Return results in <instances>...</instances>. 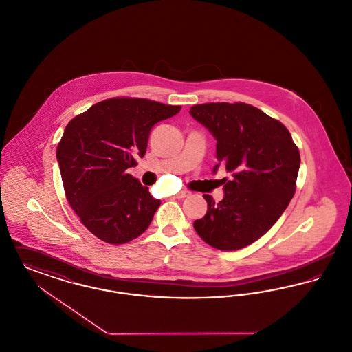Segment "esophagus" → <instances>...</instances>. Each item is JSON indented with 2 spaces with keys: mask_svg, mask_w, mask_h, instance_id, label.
Here are the masks:
<instances>
[{
  "mask_svg": "<svg viewBox=\"0 0 352 352\" xmlns=\"http://www.w3.org/2000/svg\"><path fill=\"white\" fill-rule=\"evenodd\" d=\"M190 195H191V192H190V191L182 190V191H179V192L177 194V198H187V197H190Z\"/></svg>",
  "mask_w": 352,
  "mask_h": 352,
  "instance_id": "esophagus-1",
  "label": "esophagus"
}]
</instances>
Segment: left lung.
<instances>
[{"mask_svg": "<svg viewBox=\"0 0 352 352\" xmlns=\"http://www.w3.org/2000/svg\"><path fill=\"white\" fill-rule=\"evenodd\" d=\"M190 115L217 140L226 197L215 203L203 195L207 214L194 221L201 239L220 251L241 250L264 234L284 214L296 192L301 157L289 131L245 102L192 105Z\"/></svg>", "mask_w": 352, "mask_h": 352, "instance_id": "1", "label": "left lung"}]
</instances>
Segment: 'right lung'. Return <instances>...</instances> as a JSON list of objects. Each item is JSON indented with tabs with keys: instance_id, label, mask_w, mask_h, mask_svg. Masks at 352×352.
I'll use <instances>...</instances> for the list:
<instances>
[{
	"instance_id": "1",
	"label": "right lung",
	"mask_w": 352,
	"mask_h": 352,
	"mask_svg": "<svg viewBox=\"0 0 352 352\" xmlns=\"http://www.w3.org/2000/svg\"><path fill=\"white\" fill-rule=\"evenodd\" d=\"M181 105L112 98L72 118L56 148L66 198L84 227L109 244H125L151 226L161 201L128 174L146 153L151 128Z\"/></svg>"
}]
</instances>
